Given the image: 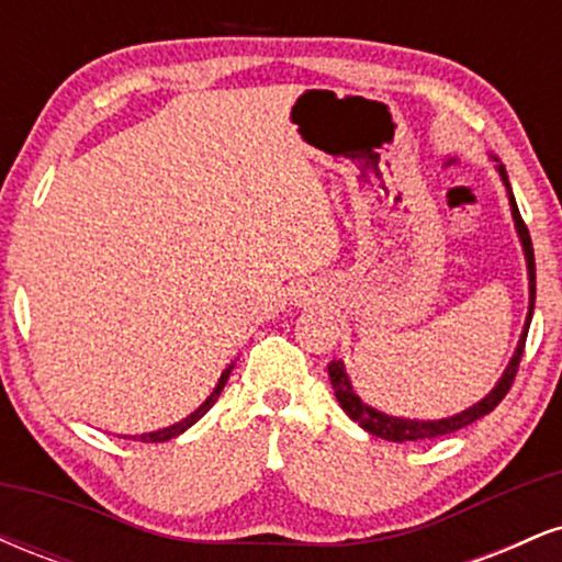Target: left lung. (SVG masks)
<instances>
[{"mask_svg": "<svg viewBox=\"0 0 562 562\" xmlns=\"http://www.w3.org/2000/svg\"><path fill=\"white\" fill-rule=\"evenodd\" d=\"M492 160H496V164H499V158H494V156H492ZM496 171H499L502 182H505V187H507L509 211H513L515 232H518L520 245H524L526 269H528V314H526L524 333H520L518 346H515L513 359H509V364L505 367V372H502V378L496 380L494 389L488 391L486 396H483L479 404L468 406V409L457 412V415H451V417H441V420H409V417L385 415V412L375 409V406H370L367 402H362V396H359V393L353 391L351 378L346 375V364L340 362V359H333V362L327 364V375H330V383H333L335 398H338V404L344 406L346 415L351 417L353 423L362 425V428L367 430V434H372V436H378V438H385V441H396V443H404V441H420V438H436V436L454 434V430L465 428V425L475 423V420H481V417H486L488 412H492L494 406L499 404L502 398L507 396L509 385H513L515 372H518V364H520V357H524V346H526L528 325H531V317H533V301H537V263H533L531 235H528V227L524 224V218H520L518 203H515L513 187H509V179H507L505 166L499 164V166H496Z\"/></svg>", "mask_w": 562, "mask_h": 562, "instance_id": "1", "label": "left lung"}]
</instances>
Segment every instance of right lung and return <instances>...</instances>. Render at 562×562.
Listing matches in <instances>:
<instances>
[{
	"label": "right lung",
	"instance_id": "add662e5",
	"mask_svg": "<svg viewBox=\"0 0 562 562\" xmlns=\"http://www.w3.org/2000/svg\"><path fill=\"white\" fill-rule=\"evenodd\" d=\"M232 367H235V362H232L227 370L222 372V378H218V383H216V389L211 391V396L205 398L203 404L198 406L195 412H192V415H187L184 420H179V423H173V425H169V428H160V430H153V434H142V436H124V438H139V441H147V443H160V441H169V438H177L179 434H184L187 428H192V425H195L200 417L205 415V412L211 409V406L216 404V398H218V393L224 391V385H227V380H229V372H232Z\"/></svg>",
	"mask_w": 562,
	"mask_h": 562
}]
</instances>
